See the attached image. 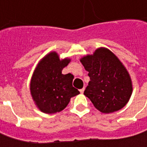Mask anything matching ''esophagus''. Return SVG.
I'll return each instance as SVG.
<instances>
[{
    "mask_svg": "<svg viewBox=\"0 0 147 147\" xmlns=\"http://www.w3.org/2000/svg\"><path fill=\"white\" fill-rule=\"evenodd\" d=\"M84 90H85V88L83 87L82 89H81V90H80V92H81V94H83Z\"/></svg>",
    "mask_w": 147,
    "mask_h": 147,
    "instance_id": "34e87169",
    "label": "esophagus"
}]
</instances>
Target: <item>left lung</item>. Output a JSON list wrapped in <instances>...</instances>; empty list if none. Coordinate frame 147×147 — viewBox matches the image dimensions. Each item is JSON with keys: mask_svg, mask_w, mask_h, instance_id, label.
<instances>
[{"mask_svg": "<svg viewBox=\"0 0 147 147\" xmlns=\"http://www.w3.org/2000/svg\"><path fill=\"white\" fill-rule=\"evenodd\" d=\"M80 61L90 78L84 94L104 114L121 110L132 94V82L126 67L116 55L106 48H98Z\"/></svg>", "mask_w": 147, "mask_h": 147, "instance_id": "8db88e82", "label": "left lung"}]
</instances>
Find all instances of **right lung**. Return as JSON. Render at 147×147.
Masks as SVG:
<instances>
[{"mask_svg": "<svg viewBox=\"0 0 147 147\" xmlns=\"http://www.w3.org/2000/svg\"><path fill=\"white\" fill-rule=\"evenodd\" d=\"M69 61V58L60 60L56 52H50L37 64L30 82V93L41 112H60L67 106L72 97L80 94L72 85L74 76L61 74Z\"/></svg>", "mask_w": 147, "mask_h": 147, "instance_id": "obj_1", "label": "right lung"}]
</instances>
